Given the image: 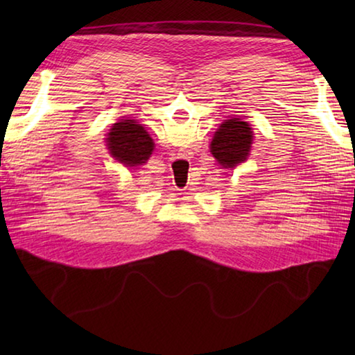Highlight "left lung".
I'll return each mask as SVG.
<instances>
[{
    "label": "left lung",
    "mask_w": 355,
    "mask_h": 355,
    "mask_svg": "<svg viewBox=\"0 0 355 355\" xmlns=\"http://www.w3.org/2000/svg\"><path fill=\"white\" fill-rule=\"evenodd\" d=\"M252 141L254 136L248 122H243L241 119H228L216 131L211 141V153L220 166L235 167L248 158Z\"/></svg>",
    "instance_id": "obj_1"
}]
</instances>
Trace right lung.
Listing matches in <instances>:
<instances>
[{"label": "right lung", "mask_w": 355, "mask_h": 355, "mask_svg": "<svg viewBox=\"0 0 355 355\" xmlns=\"http://www.w3.org/2000/svg\"><path fill=\"white\" fill-rule=\"evenodd\" d=\"M106 141L111 155L127 167L146 163L153 152L152 137L135 120H122L114 123Z\"/></svg>", "instance_id": "1"}]
</instances>
